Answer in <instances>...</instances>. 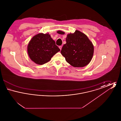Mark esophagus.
Masks as SVG:
<instances>
[{
	"mask_svg": "<svg viewBox=\"0 0 121 121\" xmlns=\"http://www.w3.org/2000/svg\"><path fill=\"white\" fill-rule=\"evenodd\" d=\"M59 48H60V50H61V49H62V46H59Z\"/></svg>",
	"mask_w": 121,
	"mask_h": 121,
	"instance_id": "34e87169",
	"label": "esophagus"
}]
</instances>
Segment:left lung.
<instances>
[{"label": "left lung", "instance_id": "obj_1", "mask_svg": "<svg viewBox=\"0 0 121 121\" xmlns=\"http://www.w3.org/2000/svg\"><path fill=\"white\" fill-rule=\"evenodd\" d=\"M59 34L65 33L58 31ZM66 43L63 45L61 53L71 66L81 68L91 62L94 53V46L86 35L76 30L73 34L67 35Z\"/></svg>", "mask_w": 121, "mask_h": 121}]
</instances>
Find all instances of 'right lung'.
<instances>
[{"label": "right lung", "instance_id": "add662e5", "mask_svg": "<svg viewBox=\"0 0 121 121\" xmlns=\"http://www.w3.org/2000/svg\"><path fill=\"white\" fill-rule=\"evenodd\" d=\"M60 50L48 33H39L29 42L27 52L29 57L35 63L43 65L49 62Z\"/></svg>", "mask_w": 121, "mask_h": 121}]
</instances>
